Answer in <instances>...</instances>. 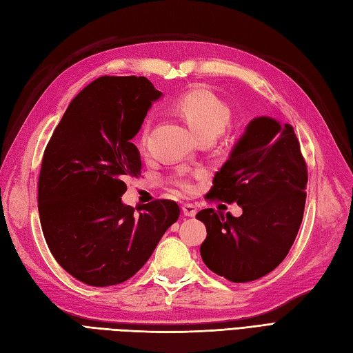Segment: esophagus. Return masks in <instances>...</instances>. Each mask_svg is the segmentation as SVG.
<instances>
[{
    "label": "esophagus",
    "instance_id": "esophagus-1",
    "mask_svg": "<svg viewBox=\"0 0 353 353\" xmlns=\"http://www.w3.org/2000/svg\"><path fill=\"white\" fill-rule=\"evenodd\" d=\"M182 210H183L185 216H191V218L196 214V207L194 204H189V203L183 204L182 205Z\"/></svg>",
    "mask_w": 353,
    "mask_h": 353
}]
</instances>
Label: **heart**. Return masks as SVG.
Here are the masks:
<instances>
[{"label":"heart","mask_w":353,"mask_h":353,"mask_svg":"<svg viewBox=\"0 0 353 353\" xmlns=\"http://www.w3.org/2000/svg\"><path fill=\"white\" fill-rule=\"evenodd\" d=\"M173 110L188 123L198 139L216 137L231 123V110L209 89H192L174 99ZM150 123L146 121L139 134V144L144 149L149 139ZM173 185L183 192H191L194 183L186 174L173 179Z\"/></svg>","instance_id":"obj_1"}]
</instances>
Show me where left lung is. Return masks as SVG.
Returning <instances> with one entry per match:
<instances>
[{"label":"left lung","instance_id":"left-lung-1","mask_svg":"<svg viewBox=\"0 0 353 353\" xmlns=\"http://www.w3.org/2000/svg\"><path fill=\"white\" fill-rule=\"evenodd\" d=\"M307 165L292 125L256 117L213 177L205 200L237 203L234 218L213 209L198 212L207 237L204 264L234 283L267 276L286 258L305 205Z\"/></svg>","mask_w":353,"mask_h":353}]
</instances>
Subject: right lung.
I'll list each match as a JSON object with an SVG mask.
<instances>
[{
	"label": "right lung",
	"mask_w": 353,
	"mask_h": 353,
	"mask_svg": "<svg viewBox=\"0 0 353 353\" xmlns=\"http://www.w3.org/2000/svg\"><path fill=\"white\" fill-rule=\"evenodd\" d=\"M162 94L146 77L101 76L80 90L43 153L39 213L53 258L90 286H113L146 264L180 214L171 200L125 205L126 177L141 174L131 143Z\"/></svg>",
	"instance_id": "add662e5"
}]
</instances>
